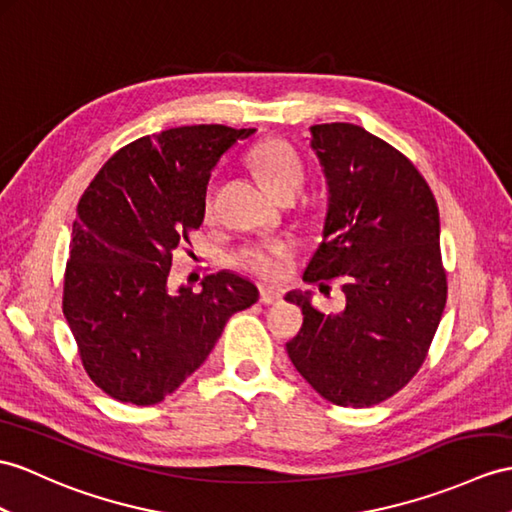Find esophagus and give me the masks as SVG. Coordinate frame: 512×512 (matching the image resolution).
Listing matches in <instances>:
<instances>
[{
  "label": "esophagus",
  "mask_w": 512,
  "mask_h": 512,
  "mask_svg": "<svg viewBox=\"0 0 512 512\" xmlns=\"http://www.w3.org/2000/svg\"><path fill=\"white\" fill-rule=\"evenodd\" d=\"M282 299V293L278 289H271V286H263L260 289V302L263 304H278Z\"/></svg>",
  "instance_id": "obj_1"
}]
</instances>
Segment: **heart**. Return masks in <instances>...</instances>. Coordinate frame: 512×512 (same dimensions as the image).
Segmentation results:
<instances>
[{
  "instance_id": "heart-1",
  "label": "heart",
  "mask_w": 512,
  "mask_h": 512,
  "mask_svg": "<svg viewBox=\"0 0 512 512\" xmlns=\"http://www.w3.org/2000/svg\"><path fill=\"white\" fill-rule=\"evenodd\" d=\"M249 167L273 197L286 191H299V186L304 184V162L284 141L256 145L249 154ZM234 263L263 280H282L291 265V249L284 243L247 245L236 252Z\"/></svg>"
}]
</instances>
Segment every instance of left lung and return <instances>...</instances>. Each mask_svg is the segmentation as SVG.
<instances>
[{"label":"left lung","mask_w":512,"mask_h":512,"mask_svg":"<svg viewBox=\"0 0 512 512\" xmlns=\"http://www.w3.org/2000/svg\"><path fill=\"white\" fill-rule=\"evenodd\" d=\"M328 182L323 241L306 282L341 278L345 308L321 313L310 291L286 293L304 313L291 363L336 406L389 400L426 360L447 299L439 208L402 152L354 123L310 128Z\"/></svg>","instance_id":"8db88e82"}]
</instances>
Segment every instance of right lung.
<instances>
[{
	"label": "right lung",
	"mask_w": 512,
	"mask_h": 512,
	"mask_svg": "<svg viewBox=\"0 0 512 512\" xmlns=\"http://www.w3.org/2000/svg\"><path fill=\"white\" fill-rule=\"evenodd\" d=\"M254 128L182 126L121 147L78 204L62 313L89 378L119 402L152 406L202 367L228 319L258 302L239 273L169 289L173 252L202 226L219 158Z\"/></svg>",
	"instance_id": "obj_1"
}]
</instances>
